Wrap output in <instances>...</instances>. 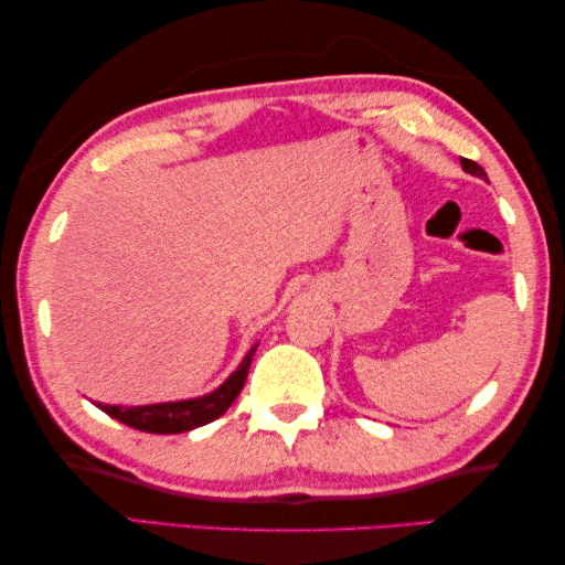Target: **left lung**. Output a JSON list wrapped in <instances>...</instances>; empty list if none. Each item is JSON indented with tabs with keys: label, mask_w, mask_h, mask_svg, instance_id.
I'll return each mask as SVG.
<instances>
[{
	"label": "left lung",
	"mask_w": 565,
	"mask_h": 565,
	"mask_svg": "<svg viewBox=\"0 0 565 565\" xmlns=\"http://www.w3.org/2000/svg\"><path fill=\"white\" fill-rule=\"evenodd\" d=\"M460 164H463V170L466 172H470V174H476V178H483V180H488V174H486V170L480 168L478 162H473V160H466V157H460Z\"/></svg>",
	"instance_id": "obj_1"
}]
</instances>
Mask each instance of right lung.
<instances>
[{
    "instance_id": "obj_1",
    "label": "right lung",
    "mask_w": 565,
    "mask_h": 565,
    "mask_svg": "<svg viewBox=\"0 0 565 565\" xmlns=\"http://www.w3.org/2000/svg\"><path fill=\"white\" fill-rule=\"evenodd\" d=\"M253 355H255V345L247 350L243 363L237 365L235 373L230 375L217 391H212L202 397H192V401H174V403H154V405L97 403V408L105 411L109 418L125 423L135 430L160 433V436H168V433H188L192 428H200V425H207L215 418H220V415L235 403V397L245 385Z\"/></svg>"
}]
</instances>
